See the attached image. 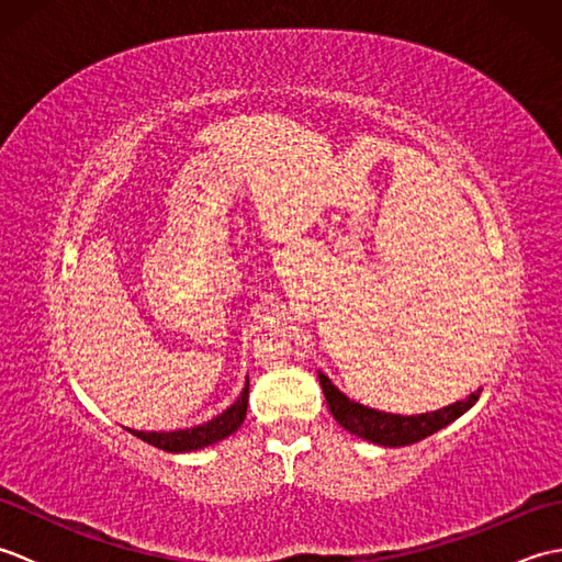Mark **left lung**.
I'll list each match as a JSON object with an SVG mask.
<instances>
[{"mask_svg": "<svg viewBox=\"0 0 562 562\" xmlns=\"http://www.w3.org/2000/svg\"><path fill=\"white\" fill-rule=\"evenodd\" d=\"M246 408H248V376H246V386L241 391V396H238L224 413L212 417L207 423L186 427V429H171V432H142V429H130V427L125 429L130 435L139 437L151 447L171 451V453H186V451H198L210 445H217V441L234 435L246 420Z\"/></svg>", "mask_w": 562, "mask_h": 562, "instance_id": "left-lung-1", "label": "left lung"}]
</instances>
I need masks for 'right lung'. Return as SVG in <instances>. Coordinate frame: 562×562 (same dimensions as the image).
Listing matches in <instances>:
<instances>
[{
    "instance_id": "add662e5",
    "label": "right lung",
    "mask_w": 562,
    "mask_h": 562,
    "mask_svg": "<svg viewBox=\"0 0 562 562\" xmlns=\"http://www.w3.org/2000/svg\"><path fill=\"white\" fill-rule=\"evenodd\" d=\"M318 381H321V389H324L328 408L333 417L338 420V425L348 429V432L372 441V445H379V447L415 445V441H420L429 435L439 432V429H445L447 425H451L465 411H471L475 401L481 398V389H479L473 391L469 398L451 403L447 408L423 413V415H393V413L367 408V405L348 398L326 374L318 372Z\"/></svg>"
}]
</instances>
